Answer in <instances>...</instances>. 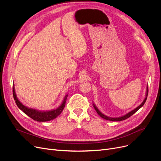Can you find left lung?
<instances>
[{
    "label": "left lung",
    "mask_w": 161,
    "mask_h": 161,
    "mask_svg": "<svg viewBox=\"0 0 161 161\" xmlns=\"http://www.w3.org/2000/svg\"><path fill=\"white\" fill-rule=\"evenodd\" d=\"M147 95H148V86L147 87V89H146V94H145V99H144L142 103V104H140V105H139V106H138L137 108H136L135 109H134L133 110L129 112V113H127L126 114H125V115H124V116H120V117L112 118V117L107 116H106V115H104V114H103V113H101V112L99 109L97 108V107H96V105H95V104L94 103L93 104V107H94V108L95 109L96 112L97 113V114H99L101 118H104V119L107 120H110V121H116V122H117V121H122V120H125V119H127L128 118L130 117L131 115H133L135 113H136V112H137L139 108H142V107L143 106V104H145V101H146V100H147Z\"/></svg>",
    "instance_id": "obj_1"
}]
</instances>
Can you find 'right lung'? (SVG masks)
Masks as SVG:
<instances>
[{
	"instance_id": "1",
	"label": "right lung",
	"mask_w": 161,
	"mask_h": 161,
	"mask_svg": "<svg viewBox=\"0 0 161 161\" xmlns=\"http://www.w3.org/2000/svg\"><path fill=\"white\" fill-rule=\"evenodd\" d=\"M68 95V94L66 95L63 101H62V104L58 108L51 110L41 111V110L34 109V108L27 107L26 106L24 105V104L21 103L19 101V99H18L16 92H15L14 85H13V97H14V99L15 102H16V105L21 110H22L25 114H27V116L31 118L33 120L37 121V122L50 121V120L54 119V118H57L58 115H60V113L62 112V110H63V109L64 108Z\"/></svg>"
}]
</instances>
